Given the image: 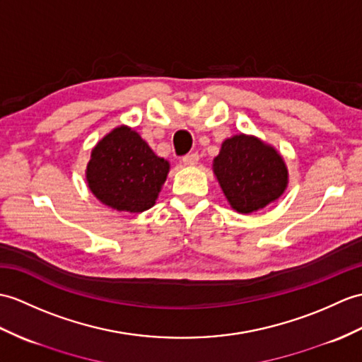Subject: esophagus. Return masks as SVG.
<instances>
[{
    "instance_id": "34e87169",
    "label": "esophagus",
    "mask_w": 362,
    "mask_h": 362,
    "mask_svg": "<svg viewBox=\"0 0 362 362\" xmlns=\"http://www.w3.org/2000/svg\"><path fill=\"white\" fill-rule=\"evenodd\" d=\"M182 162H183V165H188V166L196 165L199 162V154L197 153H189L187 156H183Z\"/></svg>"
}]
</instances>
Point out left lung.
I'll list each match as a JSON object with an SVG mask.
<instances>
[{"label":"left lung","instance_id":"8db88e82","mask_svg":"<svg viewBox=\"0 0 362 362\" xmlns=\"http://www.w3.org/2000/svg\"><path fill=\"white\" fill-rule=\"evenodd\" d=\"M214 174L230 205L242 214L281 197L288 177L282 157L272 146L243 134L222 143Z\"/></svg>","mask_w":362,"mask_h":362}]
</instances>
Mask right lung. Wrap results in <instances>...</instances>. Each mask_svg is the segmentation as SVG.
I'll use <instances>...</instances> for the list:
<instances>
[{
    "label": "right lung",
    "instance_id": "right-lung-1",
    "mask_svg": "<svg viewBox=\"0 0 362 362\" xmlns=\"http://www.w3.org/2000/svg\"><path fill=\"white\" fill-rule=\"evenodd\" d=\"M170 163L136 131L115 128L92 151L86 179L95 197L119 211L141 213L156 204Z\"/></svg>",
    "mask_w": 362,
    "mask_h": 362
}]
</instances>
